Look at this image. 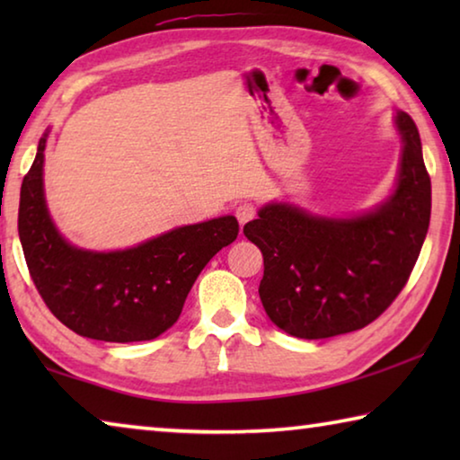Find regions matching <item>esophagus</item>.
Wrapping results in <instances>:
<instances>
[{"label": "esophagus", "mask_w": 460, "mask_h": 460, "mask_svg": "<svg viewBox=\"0 0 460 460\" xmlns=\"http://www.w3.org/2000/svg\"><path fill=\"white\" fill-rule=\"evenodd\" d=\"M255 213H258V208H255L253 202H239V205L235 207V217H237L241 227H243L247 221H252Z\"/></svg>", "instance_id": "esophagus-1"}]
</instances>
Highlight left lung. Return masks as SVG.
Returning a JSON list of instances; mask_svg holds the SVG:
<instances>
[{"label":"left lung","instance_id":"left-lung-1","mask_svg":"<svg viewBox=\"0 0 460 460\" xmlns=\"http://www.w3.org/2000/svg\"><path fill=\"white\" fill-rule=\"evenodd\" d=\"M402 162L392 197L353 219L271 202L243 233L263 253L260 298L270 321L298 339L359 331L398 298L430 225L432 190L414 119L400 111Z\"/></svg>","mask_w":460,"mask_h":460}]
</instances>
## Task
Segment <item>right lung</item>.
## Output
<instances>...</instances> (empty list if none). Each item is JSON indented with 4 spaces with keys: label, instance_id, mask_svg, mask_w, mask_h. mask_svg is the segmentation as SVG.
Instances as JSON below:
<instances>
[{
    "label": "right lung",
    "instance_id": "right-lung-1",
    "mask_svg": "<svg viewBox=\"0 0 460 460\" xmlns=\"http://www.w3.org/2000/svg\"><path fill=\"white\" fill-rule=\"evenodd\" d=\"M46 134L20 190L18 233L30 278L44 305L81 337L152 341L182 313L208 260L237 239L235 217L186 225L123 252H84L60 237L46 208Z\"/></svg>",
    "mask_w": 460,
    "mask_h": 460
}]
</instances>
